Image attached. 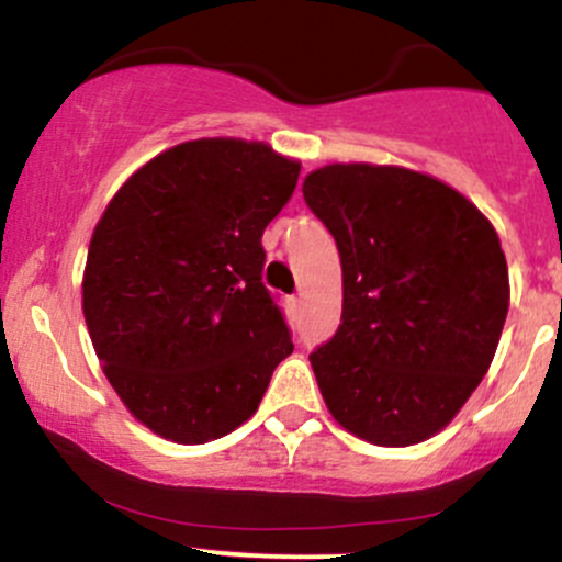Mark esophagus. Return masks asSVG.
Returning a JSON list of instances; mask_svg holds the SVG:
<instances>
[{
	"mask_svg": "<svg viewBox=\"0 0 562 562\" xmlns=\"http://www.w3.org/2000/svg\"><path fill=\"white\" fill-rule=\"evenodd\" d=\"M289 305H292V308L297 311L300 308V297H289Z\"/></svg>",
	"mask_w": 562,
	"mask_h": 562,
	"instance_id": "34e87169",
	"label": "esophagus"
}]
</instances>
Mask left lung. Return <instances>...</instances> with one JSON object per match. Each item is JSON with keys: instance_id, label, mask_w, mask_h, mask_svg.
Wrapping results in <instances>:
<instances>
[{"instance_id": "left-lung-1", "label": "left lung", "mask_w": 562, "mask_h": 562, "mask_svg": "<svg viewBox=\"0 0 562 562\" xmlns=\"http://www.w3.org/2000/svg\"><path fill=\"white\" fill-rule=\"evenodd\" d=\"M303 196L335 238L344 311L311 351L329 414L375 447L452 422L493 362L508 268L476 205L406 167L327 165Z\"/></svg>"}]
</instances>
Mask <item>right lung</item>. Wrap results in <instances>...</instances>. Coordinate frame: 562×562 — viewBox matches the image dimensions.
<instances>
[{
	"mask_svg": "<svg viewBox=\"0 0 562 562\" xmlns=\"http://www.w3.org/2000/svg\"><path fill=\"white\" fill-rule=\"evenodd\" d=\"M300 161L189 140L143 165L91 235L83 316L108 381L146 427L205 443L259 408L292 333L262 283V233Z\"/></svg>",
	"mask_w": 562,
	"mask_h": 562,
	"instance_id": "right-lung-1",
	"label": "right lung"
}]
</instances>
